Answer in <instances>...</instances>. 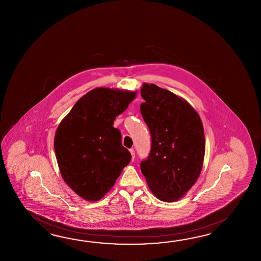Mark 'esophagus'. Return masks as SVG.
<instances>
[{
	"instance_id": "1",
	"label": "esophagus",
	"mask_w": 261,
	"mask_h": 261,
	"mask_svg": "<svg viewBox=\"0 0 261 261\" xmlns=\"http://www.w3.org/2000/svg\"><path fill=\"white\" fill-rule=\"evenodd\" d=\"M130 151V154H132V158H133V161H134V159H135V151L133 149L129 150Z\"/></svg>"
}]
</instances>
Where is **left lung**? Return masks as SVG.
I'll use <instances>...</instances> for the list:
<instances>
[{"label": "left lung", "mask_w": 261, "mask_h": 261, "mask_svg": "<svg viewBox=\"0 0 261 261\" xmlns=\"http://www.w3.org/2000/svg\"><path fill=\"white\" fill-rule=\"evenodd\" d=\"M140 106L152 144L141 171L159 200L183 198L200 176L205 153L203 125L187 100L155 84H143Z\"/></svg>", "instance_id": "obj_1"}]
</instances>
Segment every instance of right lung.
I'll return each instance as SVG.
<instances>
[{"instance_id": "1", "label": "right lung", "mask_w": 261, "mask_h": 261, "mask_svg": "<svg viewBox=\"0 0 261 261\" xmlns=\"http://www.w3.org/2000/svg\"><path fill=\"white\" fill-rule=\"evenodd\" d=\"M136 91L97 88L81 97L56 130L54 149L61 176L89 201L100 200L114 187L132 155L114 128Z\"/></svg>"}]
</instances>
